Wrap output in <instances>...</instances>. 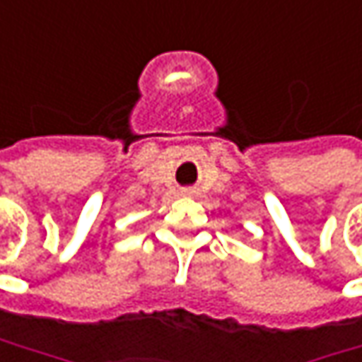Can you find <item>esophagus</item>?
Wrapping results in <instances>:
<instances>
[{
  "mask_svg": "<svg viewBox=\"0 0 362 362\" xmlns=\"http://www.w3.org/2000/svg\"><path fill=\"white\" fill-rule=\"evenodd\" d=\"M184 192H186V194H190V190H184Z\"/></svg>",
  "mask_w": 362,
  "mask_h": 362,
  "instance_id": "obj_1",
  "label": "esophagus"
}]
</instances>
